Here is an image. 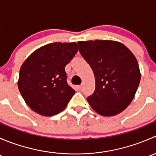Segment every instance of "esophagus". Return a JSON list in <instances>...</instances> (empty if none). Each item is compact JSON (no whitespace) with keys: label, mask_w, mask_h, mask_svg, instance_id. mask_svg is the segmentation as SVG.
Returning <instances> with one entry per match:
<instances>
[{"label":"esophagus","mask_w":156,"mask_h":156,"mask_svg":"<svg viewBox=\"0 0 156 156\" xmlns=\"http://www.w3.org/2000/svg\"><path fill=\"white\" fill-rule=\"evenodd\" d=\"M82 88H83V86H82V85H79V86H78V90L81 91V90H82Z\"/></svg>","instance_id":"1"}]
</instances>
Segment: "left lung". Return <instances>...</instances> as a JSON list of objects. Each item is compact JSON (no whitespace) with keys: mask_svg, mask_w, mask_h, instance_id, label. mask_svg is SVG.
I'll return each mask as SVG.
<instances>
[{"mask_svg":"<svg viewBox=\"0 0 156 156\" xmlns=\"http://www.w3.org/2000/svg\"><path fill=\"white\" fill-rule=\"evenodd\" d=\"M79 51L94 73L96 87L87 100L103 116L122 112L134 97L140 72L132 52L120 42L108 40L78 41Z\"/></svg>","mask_w":156,"mask_h":156,"instance_id":"8db88e82","label":"left lung"}]
</instances>
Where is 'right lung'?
<instances>
[{
    "mask_svg": "<svg viewBox=\"0 0 156 156\" xmlns=\"http://www.w3.org/2000/svg\"><path fill=\"white\" fill-rule=\"evenodd\" d=\"M78 52L72 43L48 44L33 52L22 65L18 87L26 104L44 116L62 112L75 94L65 67Z\"/></svg>",
    "mask_w": 156,
    "mask_h": 156,
    "instance_id": "1",
    "label": "right lung"
}]
</instances>
